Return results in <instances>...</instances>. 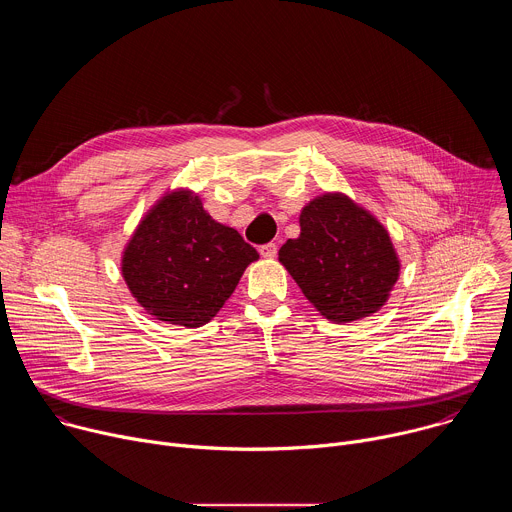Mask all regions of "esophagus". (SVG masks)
<instances>
[{
    "instance_id": "1",
    "label": "esophagus",
    "mask_w": 512,
    "mask_h": 512,
    "mask_svg": "<svg viewBox=\"0 0 512 512\" xmlns=\"http://www.w3.org/2000/svg\"><path fill=\"white\" fill-rule=\"evenodd\" d=\"M259 253H261V257H265V259H275V255H277V245H275V243H265V245L259 247Z\"/></svg>"
}]
</instances>
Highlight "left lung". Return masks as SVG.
Wrapping results in <instances>:
<instances>
[{
	"mask_svg": "<svg viewBox=\"0 0 512 512\" xmlns=\"http://www.w3.org/2000/svg\"><path fill=\"white\" fill-rule=\"evenodd\" d=\"M300 229L279 249V263L324 318L346 324L385 306L401 263L387 229L367 208L326 192L302 208Z\"/></svg>",
	"mask_w": 512,
	"mask_h": 512,
	"instance_id": "8db88e82",
	"label": "left lung"
}]
</instances>
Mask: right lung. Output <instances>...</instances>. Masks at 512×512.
Listing matches in <instances>:
<instances>
[{
  "label": "right lung",
  "instance_id": "add662e5",
  "mask_svg": "<svg viewBox=\"0 0 512 512\" xmlns=\"http://www.w3.org/2000/svg\"><path fill=\"white\" fill-rule=\"evenodd\" d=\"M259 253L178 188L145 214L121 257V275L137 304L166 324H208L231 298Z\"/></svg>",
  "mask_w": 512,
  "mask_h": 512
}]
</instances>
